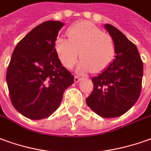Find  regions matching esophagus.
I'll return each mask as SVG.
<instances>
[{
    "label": "esophagus",
    "mask_w": 151,
    "mask_h": 151,
    "mask_svg": "<svg viewBox=\"0 0 151 151\" xmlns=\"http://www.w3.org/2000/svg\"><path fill=\"white\" fill-rule=\"evenodd\" d=\"M80 80H81V78L78 77V76H75V77H74V82H75V83H78Z\"/></svg>",
    "instance_id": "1"
}]
</instances>
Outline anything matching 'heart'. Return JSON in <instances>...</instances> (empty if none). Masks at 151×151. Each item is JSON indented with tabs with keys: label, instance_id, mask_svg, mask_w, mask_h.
I'll return each mask as SVG.
<instances>
[{
	"label": "heart",
	"instance_id": "obj_1",
	"mask_svg": "<svg viewBox=\"0 0 151 151\" xmlns=\"http://www.w3.org/2000/svg\"><path fill=\"white\" fill-rule=\"evenodd\" d=\"M68 39L58 37L55 47L63 65L72 68L79 57L80 73H95L105 69L112 62L115 53L114 41L109 33L89 22H79L67 31Z\"/></svg>",
	"mask_w": 151,
	"mask_h": 151
}]
</instances>
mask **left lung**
I'll return each mask as SVG.
<instances>
[{
	"instance_id": "obj_1",
	"label": "left lung",
	"mask_w": 151,
	"mask_h": 151,
	"mask_svg": "<svg viewBox=\"0 0 151 151\" xmlns=\"http://www.w3.org/2000/svg\"><path fill=\"white\" fill-rule=\"evenodd\" d=\"M115 44V59L108 68L91 78L94 87L86 105L103 118L123 115L137 102L142 91L143 63L135 44L122 32L105 24Z\"/></svg>"
}]
</instances>
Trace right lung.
<instances>
[{
	"instance_id": "1",
	"label": "right lung",
	"mask_w": 151,
	"mask_h": 151,
	"mask_svg": "<svg viewBox=\"0 0 151 151\" xmlns=\"http://www.w3.org/2000/svg\"><path fill=\"white\" fill-rule=\"evenodd\" d=\"M63 26L60 21L39 24L17 44L10 59L6 72L9 98L17 111L30 119L51 115L74 81L55 47Z\"/></svg>"
}]
</instances>
